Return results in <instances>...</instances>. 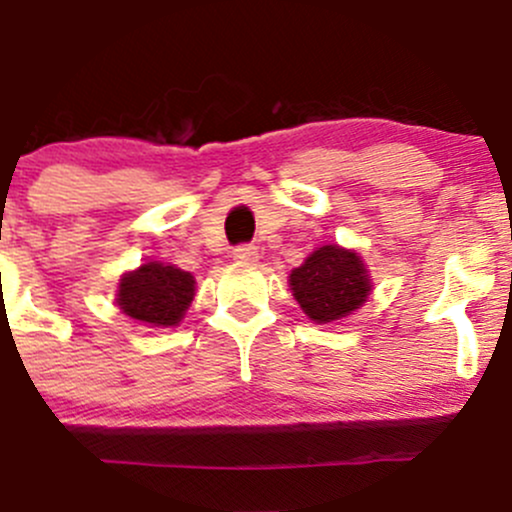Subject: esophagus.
Returning a JSON list of instances; mask_svg holds the SVG:
<instances>
[{
  "mask_svg": "<svg viewBox=\"0 0 512 512\" xmlns=\"http://www.w3.org/2000/svg\"><path fill=\"white\" fill-rule=\"evenodd\" d=\"M232 257L237 262H245V265H250V262H257L260 252H257L255 245H239L232 250Z\"/></svg>",
  "mask_w": 512,
  "mask_h": 512,
  "instance_id": "1",
  "label": "esophagus"
}]
</instances>
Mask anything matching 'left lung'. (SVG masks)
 I'll return each instance as SVG.
<instances>
[{"label": "left lung", "instance_id": "obj_1", "mask_svg": "<svg viewBox=\"0 0 512 512\" xmlns=\"http://www.w3.org/2000/svg\"><path fill=\"white\" fill-rule=\"evenodd\" d=\"M290 288L308 319L329 324L367 301L370 278L357 252L326 245L290 273Z\"/></svg>", "mask_w": 512, "mask_h": 512}]
</instances>
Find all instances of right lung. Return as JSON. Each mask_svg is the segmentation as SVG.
Masks as SVG:
<instances>
[{"label": "right lung", "instance_id": "1", "mask_svg": "<svg viewBox=\"0 0 512 512\" xmlns=\"http://www.w3.org/2000/svg\"><path fill=\"white\" fill-rule=\"evenodd\" d=\"M193 301V275L163 262H147L119 283L117 303L150 326H176Z\"/></svg>", "mask_w": 512, "mask_h": 512}]
</instances>
